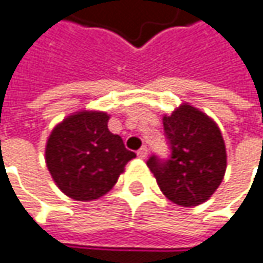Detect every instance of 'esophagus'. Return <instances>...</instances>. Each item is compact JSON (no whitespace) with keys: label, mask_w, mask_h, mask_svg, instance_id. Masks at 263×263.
Segmentation results:
<instances>
[{"label":"esophagus","mask_w":263,"mask_h":263,"mask_svg":"<svg viewBox=\"0 0 263 263\" xmlns=\"http://www.w3.org/2000/svg\"><path fill=\"white\" fill-rule=\"evenodd\" d=\"M137 155H138V158H141V159H146L147 155H148V148H147V147H141V148L137 152Z\"/></svg>","instance_id":"esophagus-1"}]
</instances>
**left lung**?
I'll list each match as a JSON object with an SVG mask.
<instances>
[{"mask_svg":"<svg viewBox=\"0 0 263 263\" xmlns=\"http://www.w3.org/2000/svg\"><path fill=\"white\" fill-rule=\"evenodd\" d=\"M163 129L171 144V158L147 161L159 189L174 204L196 207L217 191L226 173V147L217 123L187 102L168 116Z\"/></svg>","mask_w":263,"mask_h":263,"instance_id":"left-lung-1","label":"left lung"}]
</instances>
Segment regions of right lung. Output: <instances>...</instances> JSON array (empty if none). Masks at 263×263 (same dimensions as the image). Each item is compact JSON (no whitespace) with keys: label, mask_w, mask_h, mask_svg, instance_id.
Instances as JSON below:
<instances>
[{"label":"right lung","mask_w":263,"mask_h":263,"mask_svg":"<svg viewBox=\"0 0 263 263\" xmlns=\"http://www.w3.org/2000/svg\"><path fill=\"white\" fill-rule=\"evenodd\" d=\"M108 120L105 111L80 110L59 122L47 138V170L71 199L86 202L104 196L135 158L122 138L108 131Z\"/></svg>","instance_id":"1"}]
</instances>
